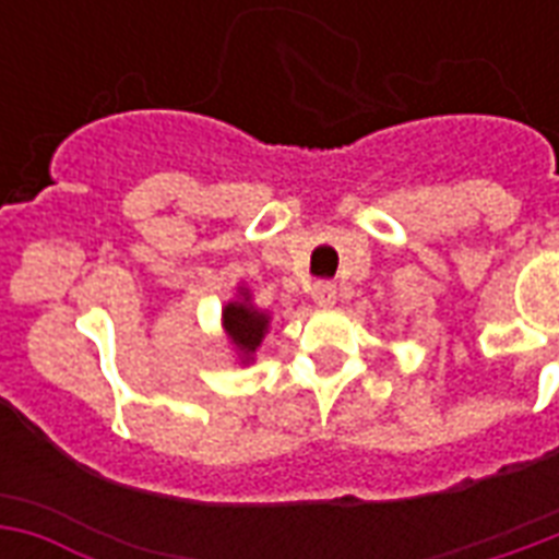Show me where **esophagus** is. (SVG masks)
<instances>
[{
	"instance_id": "esophagus-1",
	"label": "esophagus",
	"mask_w": 559,
	"mask_h": 559,
	"mask_svg": "<svg viewBox=\"0 0 559 559\" xmlns=\"http://www.w3.org/2000/svg\"><path fill=\"white\" fill-rule=\"evenodd\" d=\"M310 296H313V301L319 307H331L336 301V284L333 281H316Z\"/></svg>"
}]
</instances>
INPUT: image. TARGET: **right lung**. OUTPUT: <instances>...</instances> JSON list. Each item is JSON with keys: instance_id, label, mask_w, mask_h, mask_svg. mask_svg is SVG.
I'll return each instance as SVG.
<instances>
[{"instance_id": "right-lung-1", "label": "right lung", "mask_w": 559, "mask_h": 559, "mask_svg": "<svg viewBox=\"0 0 559 559\" xmlns=\"http://www.w3.org/2000/svg\"><path fill=\"white\" fill-rule=\"evenodd\" d=\"M223 322H226V331L231 336L237 348L243 354H252L263 340V331H266V316L258 313L254 307H249L246 301H235L223 310Z\"/></svg>"}]
</instances>
